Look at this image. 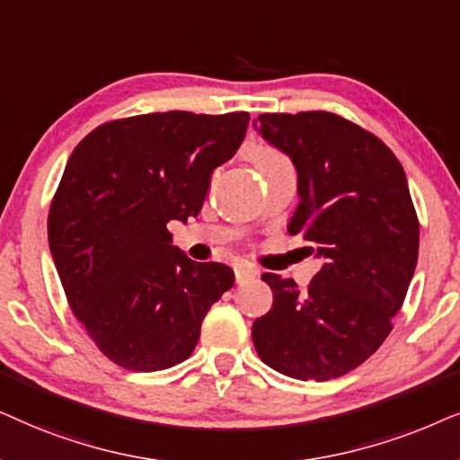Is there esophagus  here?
<instances>
[{"instance_id":"34e87169","label":"esophagus","mask_w":460,"mask_h":460,"mask_svg":"<svg viewBox=\"0 0 460 460\" xmlns=\"http://www.w3.org/2000/svg\"><path fill=\"white\" fill-rule=\"evenodd\" d=\"M259 275V269L252 267V265H235V279L237 284H242V281L246 279H252Z\"/></svg>"}]
</instances>
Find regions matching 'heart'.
Instances as JSON below:
<instances>
[{
    "instance_id": "1",
    "label": "heart",
    "mask_w": 460,
    "mask_h": 460,
    "mask_svg": "<svg viewBox=\"0 0 460 460\" xmlns=\"http://www.w3.org/2000/svg\"><path fill=\"white\" fill-rule=\"evenodd\" d=\"M248 153H250V157H252V162L256 164V168H259L261 172H267V170H271V168L288 166V164H290L284 155H281L279 151H275L267 145L250 146Z\"/></svg>"
}]
</instances>
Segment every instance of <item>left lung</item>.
Masks as SVG:
<instances>
[{"label":"left lung","mask_w":460,"mask_h":460,"mask_svg":"<svg viewBox=\"0 0 460 460\" xmlns=\"http://www.w3.org/2000/svg\"><path fill=\"white\" fill-rule=\"evenodd\" d=\"M261 137L298 174L290 235L311 243L322 269L298 290L265 273L273 307L252 323L256 353L298 381H330L364 364L394 330L419 259V218L394 151L328 111L262 113Z\"/></svg>","instance_id":"obj_1"}]
</instances>
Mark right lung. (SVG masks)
<instances>
[{
  "label": "right lung",
  "instance_id": "obj_1",
  "mask_svg": "<svg viewBox=\"0 0 460 460\" xmlns=\"http://www.w3.org/2000/svg\"><path fill=\"white\" fill-rule=\"evenodd\" d=\"M246 111L146 113L107 121L75 149L48 214L66 301L113 364L155 372L185 362L234 269L172 246L170 220L198 217L214 168L240 149Z\"/></svg>",
  "mask_w": 460,
  "mask_h": 460
}]
</instances>
